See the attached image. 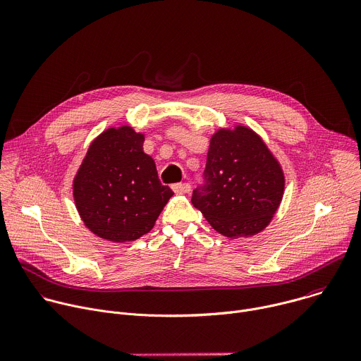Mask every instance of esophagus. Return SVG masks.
Segmentation results:
<instances>
[{
  "mask_svg": "<svg viewBox=\"0 0 361 361\" xmlns=\"http://www.w3.org/2000/svg\"><path fill=\"white\" fill-rule=\"evenodd\" d=\"M171 188L174 192H190L191 185L188 183H178V184H173Z\"/></svg>",
  "mask_w": 361,
  "mask_h": 361,
  "instance_id": "1",
  "label": "esophagus"
}]
</instances>
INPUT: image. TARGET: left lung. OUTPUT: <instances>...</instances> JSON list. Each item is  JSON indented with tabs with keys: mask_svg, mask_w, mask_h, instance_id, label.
Here are the masks:
<instances>
[{
	"mask_svg": "<svg viewBox=\"0 0 361 361\" xmlns=\"http://www.w3.org/2000/svg\"><path fill=\"white\" fill-rule=\"evenodd\" d=\"M204 178L191 202L228 238L262 233L280 207L286 183L264 140L241 124L219 128L212 135Z\"/></svg>",
	"mask_w": 361,
	"mask_h": 361,
	"instance_id": "left-lung-1",
	"label": "left lung"
}]
</instances>
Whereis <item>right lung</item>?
Here are the masks:
<instances>
[{
  "label": "right lung",
  "mask_w": 361,
  "mask_h": 361,
  "mask_svg": "<svg viewBox=\"0 0 361 361\" xmlns=\"http://www.w3.org/2000/svg\"><path fill=\"white\" fill-rule=\"evenodd\" d=\"M145 135L130 126L95 137L73 181V197L84 226L113 243L147 234L173 197L156 163L144 152Z\"/></svg>",
  "instance_id": "right-lung-1"
}]
</instances>
